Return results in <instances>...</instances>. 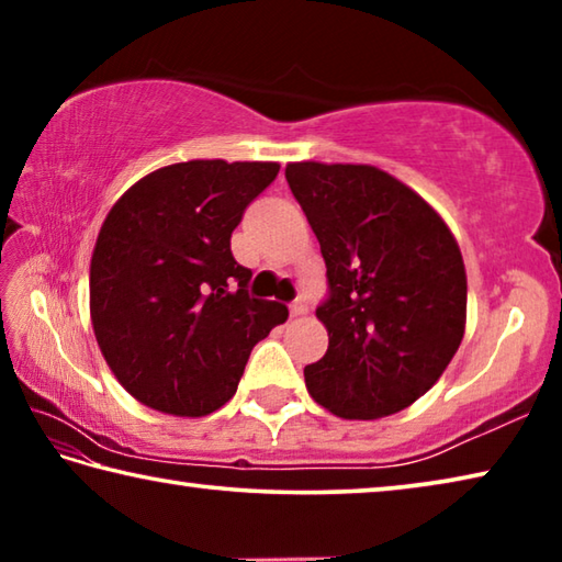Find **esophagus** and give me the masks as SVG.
<instances>
[{
	"label": "esophagus",
	"mask_w": 562,
	"mask_h": 562,
	"mask_svg": "<svg viewBox=\"0 0 562 562\" xmlns=\"http://www.w3.org/2000/svg\"><path fill=\"white\" fill-rule=\"evenodd\" d=\"M307 302H304V300H294L292 304H290V315L292 317H302V315H307Z\"/></svg>",
	"instance_id": "obj_1"
}]
</instances>
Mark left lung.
Here are the masks:
<instances>
[{
	"instance_id": "obj_1",
	"label": "left lung",
	"mask_w": 562,
	"mask_h": 562,
	"mask_svg": "<svg viewBox=\"0 0 562 562\" xmlns=\"http://www.w3.org/2000/svg\"><path fill=\"white\" fill-rule=\"evenodd\" d=\"M327 265L329 347L304 384L339 418L402 412L439 382L465 331V268L443 217L367 164L284 168Z\"/></svg>"
}]
</instances>
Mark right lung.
<instances>
[{
    "label": "right lung",
    "instance_id": "add662e5",
    "mask_svg": "<svg viewBox=\"0 0 562 562\" xmlns=\"http://www.w3.org/2000/svg\"><path fill=\"white\" fill-rule=\"evenodd\" d=\"M274 160H186L154 170L103 221L89 270L93 335L119 384L170 416L231 402L252 347L288 319L255 300L231 235L278 176Z\"/></svg>",
    "mask_w": 562,
    "mask_h": 562
}]
</instances>
